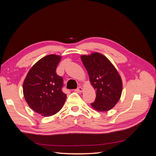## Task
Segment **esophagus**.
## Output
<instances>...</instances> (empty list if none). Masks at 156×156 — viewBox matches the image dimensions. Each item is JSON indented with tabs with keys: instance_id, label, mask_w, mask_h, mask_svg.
Returning <instances> with one entry per match:
<instances>
[{
	"instance_id": "esophagus-1",
	"label": "esophagus",
	"mask_w": 156,
	"mask_h": 156,
	"mask_svg": "<svg viewBox=\"0 0 156 156\" xmlns=\"http://www.w3.org/2000/svg\"><path fill=\"white\" fill-rule=\"evenodd\" d=\"M75 90L76 91V92H83V88L81 87H79L77 89H75Z\"/></svg>"
}]
</instances>
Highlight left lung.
Masks as SVG:
<instances>
[{
    "instance_id": "8db88e82",
    "label": "left lung",
    "mask_w": 156,
    "mask_h": 156,
    "mask_svg": "<svg viewBox=\"0 0 156 156\" xmlns=\"http://www.w3.org/2000/svg\"><path fill=\"white\" fill-rule=\"evenodd\" d=\"M81 60L87 69L96 97L92 107L99 111H107L120 100L122 83L114 66L104 55L94 53L82 55Z\"/></svg>"
}]
</instances>
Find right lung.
<instances>
[{
	"label": "right lung",
	"instance_id": "1",
	"mask_svg": "<svg viewBox=\"0 0 156 156\" xmlns=\"http://www.w3.org/2000/svg\"><path fill=\"white\" fill-rule=\"evenodd\" d=\"M61 57L49 55L33 66L23 83V94L33 111L44 116H50L62 108L66 99L63 79L56 72Z\"/></svg>",
	"mask_w": 156,
	"mask_h": 156
}]
</instances>
